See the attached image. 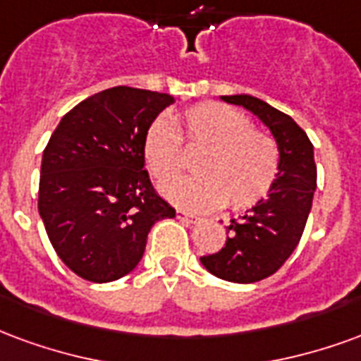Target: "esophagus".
Masks as SVG:
<instances>
[{
    "mask_svg": "<svg viewBox=\"0 0 361 361\" xmlns=\"http://www.w3.org/2000/svg\"><path fill=\"white\" fill-rule=\"evenodd\" d=\"M177 217H178V219H183V221H188V223H196V221L200 219V217H196L194 213L184 212V209H177Z\"/></svg>",
    "mask_w": 361,
    "mask_h": 361,
    "instance_id": "obj_1",
    "label": "esophagus"
}]
</instances>
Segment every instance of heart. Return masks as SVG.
<instances>
[{
	"label": "heart",
	"instance_id": "1",
	"mask_svg": "<svg viewBox=\"0 0 361 361\" xmlns=\"http://www.w3.org/2000/svg\"><path fill=\"white\" fill-rule=\"evenodd\" d=\"M248 115L219 102H204L175 117L149 125L144 136V159L157 180L182 170L180 136L204 152L197 160L202 176L159 186L163 198L186 209L228 206L246 209L267 196L279 173V148L269 134L252 128ZM178 130L175 131L174 128Z\"/></svg>",
	"mask_w": 361,
	"mask_h": 361
}]
</instances>
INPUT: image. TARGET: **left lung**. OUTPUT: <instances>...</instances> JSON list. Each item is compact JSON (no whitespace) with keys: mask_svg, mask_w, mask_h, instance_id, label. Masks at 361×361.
Masks as SVG:
<instances>
[{"mask_svg":"<svg viewBox=\"0 0 361 361\" xmlns=\"http://www.w3.org/2000/svg\"><path fill=\"white\" fill-rule=\"evenodd\" d=\"M221 99L256 115L279 148V173L267 196L242 217L231 219L221 252L200 257L215 277L248 285L273 275L298 246L312 212L317 169L307 134L286 113L250 94Z\"/></svg>","mask_w":361,"mask_h":361,"instance_id":"1","label":"left lung"}]
</instances>
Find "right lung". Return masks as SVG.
<instances>
[{"instance_id": "add662e5", "label": "right lung", "mask_w": 361, "mask_h": 361, "mask_svg": "<svg viewBox=\"0 0 361 361\" xmlns=\"http://www.w3.org/2000/svg\"><path fill=\"white\" fill-rule=\"evenodd\" d=\"M175 97L115 86L75 105L42 155L38 212L78 277L109 283L144 256L149 228L175 217L144 169V136Z\"/></svg>"}]
</instances>
